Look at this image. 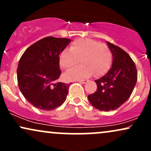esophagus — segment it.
Listing matches in <instances>:
<instances>
[{"mask_svg":"<svg viewBox=\"0 0 151 151\" xmlns=\"http://www.w3.org/2000/svg\"><path fill=\"white\" fill-rule=\"evenodd\" d=\"M78 81H79V83H81V84H85V83L87 82L88 80L87 79H84V80H79Z\"/></svg>","mask_w":151,"mask_h":151,"instance_id":"1","label":"esophagus"}]
</instances>
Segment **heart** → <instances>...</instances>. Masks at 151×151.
Here are the masks:
<instances>
[{"instance_id": "1", "label": "heart", "mask_w": 151, "mask_h": 151, "mask_svg": "<svg viewBox=\"0 0 151 151\" xmlns=\"http://www.w3.org/2000/svg\"><path fill=\"white\" fill-rule=\"evenodd\" d=\"M80 60L82 65L74 67L64 74L67 81L80 80L90 77L93 72L96 77L103 75L112 65V52L107 45L94 40L83 38L74 41L70 50L60 55V65L67 70L74 67Z\"/></svg>"}]
</instances>
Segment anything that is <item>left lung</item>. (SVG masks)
<instances>
[{
    "label": "left lung",
    "mask_w": 151,
    "mask_h": 151,
    "mask_svg": "<svg viewBox=\"0 0 151 151\" xmlns=\"http://www.w3.org/2000/svg\"><path fill=\"white\" fill-rule=\"evenodd\" d=\"M113 55L111 68L95 80L97 89L88 96L90 103L100 111L115 110L124 104L132 93L138 79L134 62L124 50L107 42Z\"/></svg>",
    "instance_id": "left-lung-1"
}]
</instances>
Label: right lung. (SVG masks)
<instances>
[{
	"label": "right lung",
	"mask_w": 151,
	"mask_h": 151,
	"mask_svg": "<svg viewBox=\"0 0 151 151\" xmlns=\"http://www.w3.org/2000/svg\"><path fill=\"white\" fill-rule=\"evenodd\" d=\"M70 42L67 38H42L29 47L19 60V89L26 100L37 109L53 110L67 99L70 84L56 81L62 73L60 55Z\"/></svg>",
	"instance_id": "1"
}]
</instances>
